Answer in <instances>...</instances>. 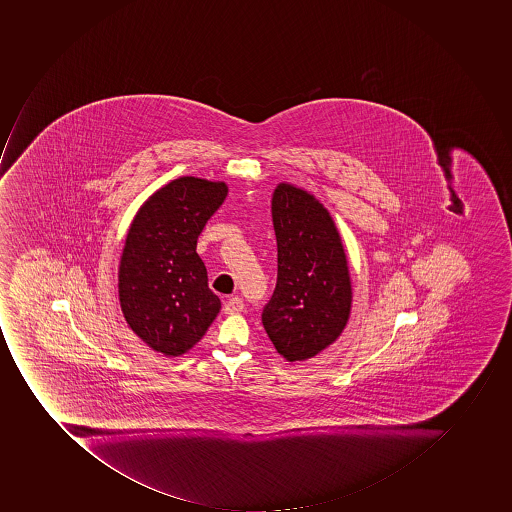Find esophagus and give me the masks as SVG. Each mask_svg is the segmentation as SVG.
<instances>
[{
  "label": "esophagus",
  "instance_id": "obj_1",
  "mask_svg": "<svg viewBox=\"0 0 512 512\" xmlns=\"http://www.w3.org/2000/svg\"><path fill=\"white\" fill-rule=\"evenodd\" d=\"M245 308V303L241 300L240 297H232L228 298L224 303V313L225 314H237L241 313Z\"/></svg>",
  "mask_w": 512,
  "mask_h": 512
}]
</instances>
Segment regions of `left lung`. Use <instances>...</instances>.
<instances>
[{"mask_svg":"<svg viewBox=\"0 0 512 512\" xmlns=\"http://www.w3.org/2000/svg\"><path fill=\"white\" fill-rule=\"evenodd\" d=\"M277 284L262 310L275 350L313 358L337 340L352 308L347 256L331 214L313 194L280 183L272 194Z\"/></svg>","mask_w":512,"mask_h":512,"instance_id":"obj_1","label":"left lung"}]
</instances>
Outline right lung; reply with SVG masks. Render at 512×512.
<instances>
[{
	"label": "right lung",
	"mask_w": 512,
	"mask_h": 512,
	"mask_svg": "<svg viewBox=\"0 0 512 512\" xmlns=\"http://www.w3.org/2000/svg\"><path fill=\"white\" fill-rule=\"evenodd\" d=\"M227 193L224 181L177 178L142 204L129 227L118 271L121 311L134 334L167 357L198 344L219 314L196 245Z\"/></svg>",
	"instance_id": "1"
}]
</instances>
